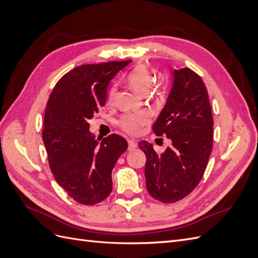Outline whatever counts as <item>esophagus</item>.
<instances>
[{"label": "esophagus", "mask_w": 258, "mask_h": 258, "mask_svg": "<svg viewBox=\"0 0 258 258\" xmlns=\"http://www.w3.org/2000/svg\"><path fill=\"white\" fill-rule=\"evenodd\" d=\"M128 150L129 151H132V150H135V148L138 146V144H137V141H135V140H128Z\"/></svg>", "instance_id": "34e87169"}]
</instances>
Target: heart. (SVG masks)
<instances>
[{
	"label": "heart",
	"mask_w": 258,
	"mask_h": 258,
	"mask_svg": "<svg viewBox=\"0 0 258 258\" xmlns=\"http://www.w3.org/2000/svg\"><path fill=\"white\" fill-rule=\"evenodd\" d=\"M154 76L144 66H138L128 74L127 81L129 85L140 95H146L150 91L154 84ZM115 87H112L108 91L107 101L112 103L115 97ZM150 122V116L146 113H136V114H126L121 116L118 120V126L129 135H136L143 126Z\"/></svg>",
	"instance_id": "1"
}]
</instances>
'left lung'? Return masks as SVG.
I'll use <instances>...</instances> for the list:
<instances>
[{"instance_id": "obj_1", "label": "left lung", "mask_w": 258, "mask_h": 258, "mask_svg": "<svg viewBox=\"0 0 258 258\" xmlns=\"http://www.w3.org/2000/svg\"><path fill=\"white\" fill-rule=\"evenodd\" d=\"M173 74L167 103L153 124L154 134L166 136L172 144L158 155L151 143H139L146 155V188L163 204H173L196 188L213 146L214 122L204 81L188 68Z\"/></svg>"}]
</instances>
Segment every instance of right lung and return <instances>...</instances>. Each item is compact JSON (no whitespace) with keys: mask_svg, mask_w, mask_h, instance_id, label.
<instances>
[{"mask_svg":"<svg viewBox=\"0 0 258 258\" xmlns=\"http://www.w3.org/2000/svg\"><path fill=\"white\" fill-rule=\"evenodd\" d=\"M130 62L74 68L58 81L46 104L43 141L51 173L70 197L85 206L111 194L112 170L128 148L126 140L115 134L100 143L88 121L104 106L113 77Z\"/></svg>","mask_w":258,"mask_h":258,"instance_id":"obj_1","label":"right lung"}]
</instances>
